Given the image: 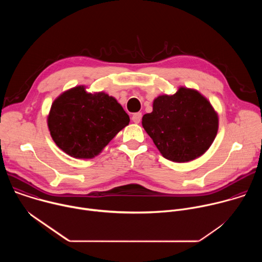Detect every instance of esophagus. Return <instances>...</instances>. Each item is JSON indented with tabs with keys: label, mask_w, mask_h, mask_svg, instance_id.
<instances>
[{
	"label": "esophagus",
	"mask_w": 262,
	"mask_h": 262,
	"mask_svg": "<svg viewBox=\"0 0 262 262\" xmlns=\"http://www.w3.org/2000/svg\"><path fill=\"white\" fill-rule=\"evenodd\" d=\"M141 119H142V114H141V113H136V114H134L133 117H132V120H133L135 123H140Z\"/></svg>",
	"instance_id": "obj_1"
}]
</instances>
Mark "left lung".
<instances>
[{
	"label": "left lung",
	"mask_w": 262,
	"mask_h": 262,
	"mask_svg": "<svg viewBox=\"0 0 262 262\" xmlns=\"http://www.w3.org/2000/svg\"><path fill=\"white\" fill-rule=\"evenodd\" d=\"M142 125L165 159L186 163L208 150L217 134L219 116L199 91L181 86L172 95L155 98Z\"/></svg>",
	"instance_id": "left-lung-1"
}]
</instances>
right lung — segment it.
Returning <instances> with one entry per match:
<instances>
[{
    "mask_svg": "<svg viewBox=\"0 0 262 262\" xmlns=\"http://www.w3.org/2000/svg\"><path fill=\"white\" fill-rule=\"evenodd\" d=\"M128 123V115L115 97L104 92L89 93L83 85L60 94L48 115L54 142L76 159L98 156Z\"/></svg>",
    "mask_w": 262,
    "mask_h": 262,
    "instance_id": "add662e5",
    "label": "right lung"
}]
</instances>
